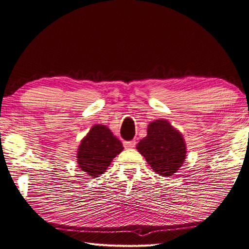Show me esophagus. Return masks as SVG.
Here are the masks:
<instances>
[{
	"instance_id": "esophagus-1",
	"label": "esophagus",
	"mask_w": 249,
	"mask_h": 249,
	"mask_svg": "<svg viewBox=\"0 0 249 249\" xmlns=\"http://www.w3.org/2000/svg\"><path fill=\"white\" fill-rule=\"evenodd\" d=\"M124 145L125 148H133V147H135V145H136V141H135V140L124 141Z\"/></svg>"
}]
</instances>
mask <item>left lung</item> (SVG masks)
I'll return each instance as SVG.
<instances>
[{
    "label": "left lung",
    "mask_w": 249,
    "mask_h": 249,
    "mask_svg": "<svg viewBox=\"0 0 249 249\" xmlns=\"http://www.w3.org/2000/svg\"><path fill=\"white\" fill-rule=\"evenodd\" d=\"M136 148L152 169L163 177L175 176L187 156L182 133L173 127L167 119L149 123L147 135L139 141Z\"/></svg>",
    "instance_id": "obj_1"
}]
</instances>
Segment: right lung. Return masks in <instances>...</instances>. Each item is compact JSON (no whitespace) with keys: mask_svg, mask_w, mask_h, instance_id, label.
<instances>
[{"mask_svg":"<svg viewBox=\"0 0 249 249\" xmlns=\"http://www.w3.org/2000/svg\"><path fill=\"white\" fill-rule=\"evenodd\" d=\"M123 149V143L113 135L107 125L94 124L81 140L77 152V162L82 171L91 178H99Z\"/></svg>","mask_w":249,"mask_h":249,"instance_id":"obj_1","label":"right lung"}]
</instances>
